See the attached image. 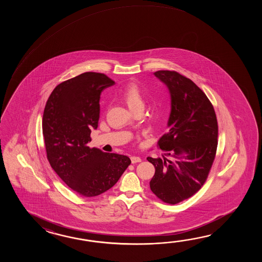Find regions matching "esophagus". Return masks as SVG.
I'll return each instance as SVG.
<instances>
[{
  "label": "esophagus",
  "instance_id": "obj_1",
  "mask_svg": "<svg viewBox=\"0 0 262 262\" xmlns=\"http://www.w3.org/2000/svg\"><path fill=\"white\" fill-rule=\"evenodd\" d=\"M130 159H131V162H132L133 164H135V163H139V162H141V158L139 157V156H131V157H130Z\"/></svg>",
  "mask_w": 262,
  "mask_h": 262
}]
</instances>
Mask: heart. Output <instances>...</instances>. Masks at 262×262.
<instances>
[{
  "instance_id": "b5f03b06",
  "label": "heart",
  "mask_w": 262,
  "mask_h": 262,
  "mask_svg": "<svg viewBox=\"0 0 262 262\" xmlns=\"http://www.w3.org/2000/svg\"><path fill=\"white\" fill-rule=\"evenodd\" d=\"M122 99L131 111L138 106H143V97L139 87L135 84H130L123 90Z\"/></svg>"
}]
</instances>
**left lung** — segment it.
<instances>
[{
	"label": "left lung",
	"mask_w": 262,
	"mask_h": 262,
	"mask_svg": "<svg viewBox=\"0 0 262 262\" xmlns=\"http://www.w3.org/2000/svg\"><path fill=\"white\" fill-rule=\"evenodd\" d=\"M154 75L169 92L170 114L167 133L158 141L166 156L147 158L156 168L150 187L161 201L177 204L206 181L216 154L217 120L212 103L191 79L168 70Z\"/></svg>",
	"instance_id": "1"
}]
</instances>
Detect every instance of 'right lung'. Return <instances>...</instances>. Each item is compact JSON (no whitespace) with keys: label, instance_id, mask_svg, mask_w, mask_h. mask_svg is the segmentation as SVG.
<instances>
[{"label":"right lung","instance_id":"obj_1","mask_svg":"<svg viewBox=\"0 0 262 262\" xmlns=\"http://www.w3.org/2000/svg\"><path fill=\"white\" fill-rule=\"evenodd\" d=\"M115 83L105 74L86 72L63 81L50 95L42 119L47 157L66 184L83 196L111 189L131 164L128 156L91 149L102 91Z\"/></svg>","mask_w":262,"mask_h":262}]
</instances>
